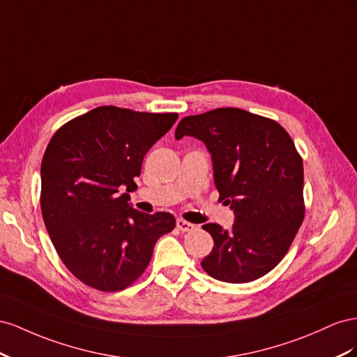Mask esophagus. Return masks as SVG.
Instances as JSON below:
<instances>
[{"label":"esophagus","instance_id":"esophagus-1","mask_svg":"<svg viewBox=\"0 0 357 357\" xmlns=\"http://www.w3.org/2000/svg\"><path fill=\"white\" fill-rule=\"evenodd\" d=\"M176 227H178L181 231H191V230L196 229L195 224H191V222H188V221H185V220H182V218H178V220H176Z\"/></svg>","mask_w":357,"mask_h":357}]
</instances>
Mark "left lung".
Listing matches in <instances>:
<instances>
[{"instance_id":"1","label":"left lung","mask_w":357,"mask_h":357,"mask_svg":"<svg viewBox=\"0 0 357 357\" xmlns=\"http://www.w3.org/2000/svg\"><path fill=\"white\" fill-rule=\"evenodd\" d=\"M192 136L212 155L220 200L235 212L231 229L208 222L213 248L202 260L212 278L241 284L271 272L305 217L303 162L277 121L236 107L185 116L175 137Z\"/></svg>"}]
</instances>
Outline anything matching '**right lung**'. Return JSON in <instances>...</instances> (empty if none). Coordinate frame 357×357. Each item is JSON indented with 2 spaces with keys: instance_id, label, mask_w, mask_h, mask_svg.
<instances>
[{
  "instance_id": "1",
  "label": "right lung",
  "mask_w": 357,
  "mask_h": 357,
  "mask_svg": "<svg viewBox=\"0 0 357 357\" xmlns=\"http://www.w3.org/2000/svg\"><path fill=\"white\" fill-rule=\"evenodd\" d=\"M178 114L100 106L56 130L42 160L40 206L59 259L100 291H119L145 272L155 242L175 229L169 212L130 205L142 161Z\"/></svg>"
}]
</instances>
